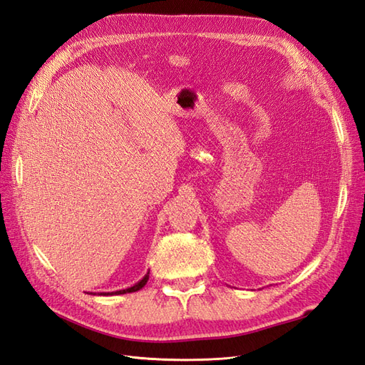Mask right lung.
Returning a JSON list of instances; mask_svg holds the SVG:
<instances>
[{
	"label": "right lung",
	"mask_w": 365,
	"mask_h": 365,
	"mask_svg": "<svg viewBox=\"0 0 365 365\" xmlns=\"http://www.w3.org/2000/svg\"><path fill=\"white\" fill-rule=\"evenodd\" d=\"M148 280H149V272L145 275V277H143V280H140L137 284H134V286H132V288H128V289H123V291H117V292H102L103 295H109V294H111V295H118V294H128V292H135V291H138V289H141L143 288V286H145L146 283H148Z\"/></svg>",
	"instance_id": "1"
}]
</instances>
